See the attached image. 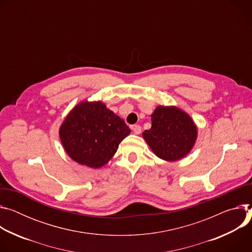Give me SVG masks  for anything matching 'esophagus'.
<instances>
[{
    "instance_id": "obj_1",
    "label": "esophagus",
    "mask_w": 252,
    "mask_h": 252,
    "mask_svg": "<svg viewBox=\"0 0 252 252\" xmlns=\"http://www.w3.org/2000/svg\"><path fill=\"white\" fill-rule=\"evenodd\" d=\"M132 130H133V132H134V134H136V135H138V134H140L141 133V126L140 125H133L132 126Z\"/></svg>"
}]
</instances>
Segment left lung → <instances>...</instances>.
Segmentation results:
<instances>
[{
  "label": "left lung",
  "mask_w": 252,
  "mask_h": 252,
  "mask_svg": "<svg viewBox=\"0 0 252 252\" xmlns=\"http://www.w3.org/2000/svg\"><path fill=\"white\" fill-rule=\"evenodd\" d=\"M152 126L143 132V138L152 151L166 161L186 156L197 137L192 119L176 107L158 106L151 115Z\"/></svg>",
  "instance_id": "8db88e82"
}]
</instances>
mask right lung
Masks as SVG:
<instances>
[{"label":"right lung","instance_id":"1","mask_svg":"<svg viewBox=\"0 0 252 252\" xmlns=\"http://www.w3.org/2000/svg\"><path fill=\"white\" fill-rule=\"evenodd\" d=\"M131 130L124 120L102 102H81L70 112L60 128L67 154L91 168L105 165L116 153Z\"/></svg>","mask_w":252,"mask_h":252}]
</instances>
